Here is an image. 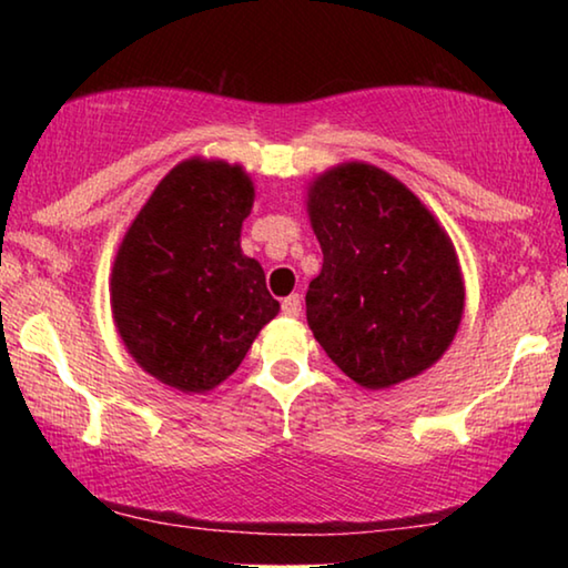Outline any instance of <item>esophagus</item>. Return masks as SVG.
I'll return each instance as SVG.
<instances>
[{
  "label": "esophagus",
  "mask_w": 568,
  "mask_h": 568,
  "mask_svg": "<svg viewBox=\"0 0 568 568\" xmlns=\"http://www.w3.org/2000/svg\"><path fill=\"white\" fill-rule=\"evenodd\" d=\"M283 315H287V318H297L301 315V295H287L283 297Z\"/></svg>",
  "instance_id": "1"
}]
</instances>
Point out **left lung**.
Masks as SVG:
<instances>
[{"label": "left lung", "mask_w": 568, "mask_h": 568, "mask_svg": "<svg viewBox=\"0 0 568 568\" xmlns=\"http://www.w3.org/2000/svg\"><path fill=\"white\" fill-rule=\"evenodd\" d=\"M307 215L323 271L305 315L328 358L358 386L416 378L454 341L464 277L454 243L388 172L345 162L311 182Z\"/></svg>", "instance_id": "1"}]
</instances>
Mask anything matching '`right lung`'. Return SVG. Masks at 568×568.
<instances>
[{"instance_id": "obj_1", "label": "right lung", "mask_w": 568, "mask_h": 568, "mask_svg": "<svg viewBox=\"0 0 568 568\" xmlns=\"http://www.w3.org/2000/svg\"><path fill=\"white\" fill-rule=\"evenodd\" d=\"M255 200L240 165L192 158L172 168L122 237L112 318L142 371L182 393L233 376L281 303L240 250Z\"/></svg>"}]
</instances>
